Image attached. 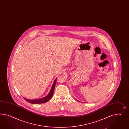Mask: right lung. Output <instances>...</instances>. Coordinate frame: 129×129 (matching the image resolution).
Here are the masks:
<instances>
[{
    "label": "right lung",
    "instance_id": "right-lung-1",
    "mask_svg": "<svg viewBox=\"0 0 129 129\" xmlns=\"http://www.w3.org/2000/svg\"><path fill=\"white\" fill-rule=\"evenodd\" d=\"M56 80H57V78H56L55 80H54L53 84H52V87L51 88V90L50 91L49 94L46 96L45 97L43 98L42 99H38V100H28L27 99H25L24 98V99L25 101L30 103H32V104H42V103H45L47 101H49V100L51 99V98L52 97V95L53 94L54 92V88L55 87L56 82Z\"/></svg>",
    "mask_w": 129,
    "mask_h": 129
}]
</instances>
